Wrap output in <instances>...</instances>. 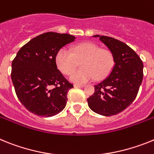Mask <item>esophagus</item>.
Instances as JSON below:
<instances>
[{
  "label": "esophagus",
  "mask_w": 154,
  "mask_h": 154,
  "mask_svg": "<svg viewBox=\"0 0 154 154\" xmlns=\"http://www.w3.org/2000/svg\"><path fill=\"white\" fill-rule=\"evenodd\" d=\"M73 86H74V88H84V87H85V85H77V84H75V85H73Z\"/></svg>",
  "instance_id": "esophagus-1"
}]
</instances>
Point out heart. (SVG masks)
Instances as JSON below:
<instances>
[{
  "label": "heart",
  "mask_w": 154,
  "mask_h": 154,
  "mask_svg": "<svg viewBox=\"0 0 154 154\" xmlns=\"http://www.w3.org/2000/svg\"><path fill=\"white\" fill-rule=\"evenodd\" d=\"M81 61L82 68L69 76V80L76 84H85L94 78H105L114 66V56L109 49H100L97 44L86 42L73 46L71 52L66 47L57 51L55 62L63 74L68 75Z\"/></svg>",
  "instance_id": "heart-1"
}]
</instances>
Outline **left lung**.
Here are the masks:
<instances>
[{"label": "left lung", "instance_id": "1", "mask_svg": "<svg viewBox=\"0 0 154 154\" xmlns=\"http://www.w3.org/2000/svg\"><path fill=\"white\" fill-rule=\"evenodd\" d=\"M99 37L114 56L115 64L109 77L94 85V93L88 98L93 112L104 116L117 115L133 103L138 94L143 77V63L129 45L105 35Z\"/></svg>", "mask_w": 154, "mask_h": 154}]
</instances>
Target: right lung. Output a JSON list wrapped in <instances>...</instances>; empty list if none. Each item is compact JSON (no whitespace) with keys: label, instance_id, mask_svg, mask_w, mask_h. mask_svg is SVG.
Returning a JSON list of instances; mask_svg holds the SVG:
<instances>
[{"label":"right lung","instance_id":"obj_1","mask_svg":"<svg viewBox=\"0 0 154 154\" xmlns=\"http://www.w3.org/2000/svg\"><path fill=\"white\" fill-rule=\"evenodd\" d=\"M75 38L69 34L43 33L24 45L13 60L11 77L16 95L33 114L51 117L66 106L73 85L57 69L55 57Z\"/></svg>","mask_w":154,"mask_h":154}]
</instances>
